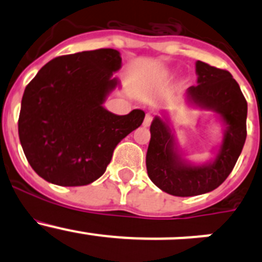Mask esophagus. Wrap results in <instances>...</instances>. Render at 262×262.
I'll use <instances>...</instances> for the list:
<instances>
[{"mask_svg": "<svg viewBox=\"0 0 262 262\" xmlns=\"http://www.w3.org/2000/svg\"><path fill=\"white\" fill-rule=\"evenodd\" d=\"M150 123H152V115L150 114H147L146 118H144V121H143V125L144 126H149Z\"/></svg>", "mask_w": 262, "mask_h": 262, "instance_id": "esophagus-1", "label": "esophagus"}]
</instances>
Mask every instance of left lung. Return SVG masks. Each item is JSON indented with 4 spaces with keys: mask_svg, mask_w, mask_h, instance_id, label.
<instances>
[{
    "mask_svg": "<svg viewBox=\"0 0 262 262\" xmlns=\"http://www.w3.org/2000/svg\"><path fill=\"white\" fill-rule=\"evenodd\" d=\"M196 86L186 90L187 105L212 110L223 123V138L212 160L190 162L184 157L170 126L168 116H155L146 156L148 178L162 191L175 196H194L213 191L233 170L244 148L247 101L228 71L195 63Z\"/></svg>",
    "mask_w": 262,
    "mask_h": 262,
    "instance_id": "8db88e82",
    "label": "left lung"
}]
</instances>
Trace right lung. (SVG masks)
<instances>
[{"mask_svg": "<svg viewBox=\"0 0 262 262\" xmlns=\"http://www.w3.org/2000/svg\"><path fill=\"white\" fill-rule=\"evenodd\" d=\"M120 53L96 49L47 63L26 86L18 137L40 178L59 186H83L100 178L115 147L141 126L144 112L116 115L104 107L120 81Z\"/></svg>", "mask_w": 262, "mask_h": 262, "instance_id": "1", "label": "right lung"}]
</instances>
